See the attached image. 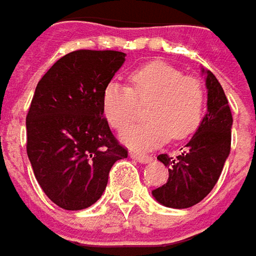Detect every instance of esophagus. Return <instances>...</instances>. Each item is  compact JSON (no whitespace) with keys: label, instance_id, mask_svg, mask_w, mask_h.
<instances>
[{"label":"esophagus","instance_id":"esophagus-1","mask_svg":"<svg viewBox=\"0 0 256 256\" xmlns=\"http://www.w3.org/2000/svg\"><path fill=\"white\" fill-rule=\"evenodd\" d=\"M130 158H132V159H134L136 162H139V163H150V162L153 160V158H152V156H146V154L136 153V152H132V153H130Z\"/></svg>","mask_w":256,"mask_h":256}]
</instances>
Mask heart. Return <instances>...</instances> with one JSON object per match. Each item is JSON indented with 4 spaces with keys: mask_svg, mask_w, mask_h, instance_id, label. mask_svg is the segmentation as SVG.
Listing matches in <instances>:
<instances>
[{
    "mask_svg": "<svg viewBox=\"0 0 256 256\" xmlns=\"http://www.w3.org/2000/svg\"><path fill=\"white\" fill-rule=\"evenodd\" d=\"M128 82L130 87L110 82L102 103L108 123L123 130L136 117L138 103L149 102L144 110L148 120L122 134L130 149H154L170 136L182 140L199 128L205 107V88L199 78L184 76L170 64L153 62L134 70Z\"/></svg>",
    "mask_w": 256,
    "mask_h": 256,
    "instance_id": "b5f03b06",
    "label": "heart"
}]
</instances>
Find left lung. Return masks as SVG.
<instances>
[{
  "instance_id": "obj_1",
  "label": "left lung",
  "mask_w": 256,
  "mask_h": 256,
  "mask_svg": "<svg viewBox=\"0 0 256 256\" xmlns=\"http://www.w3.org/2000/svg\"><path fill=\"white\" fill-rule=\"evenodd\" d=\"M208 88V112L184 153L176 158L159 154L169 168L168 182L152 190L153 198L168 208L184 209L199 204L216 184L230 152L232 113L218 78L202 68Z\"/></svg>"
}]
</instances>
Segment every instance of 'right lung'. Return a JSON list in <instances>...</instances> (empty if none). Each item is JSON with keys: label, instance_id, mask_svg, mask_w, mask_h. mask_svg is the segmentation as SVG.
<instances>
[{"label": "right lung", "instance_id": "1", "mask_svg": "<svg viewBox=\"0 0 256 256\" xmlns=\"http://www.w3.org/2000/svg\"><path fill=\"white\" fill-rule=\"evenodd\" d=\"M122 51L77 50L40 80L27 120L34 176L57 206L82 210L104 192L112 166L128 158L103 117V90L123 66Z\"/></svg>", "mask_w": 256, "mask_h": 256}]
</instances>
